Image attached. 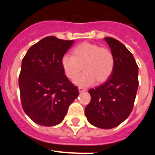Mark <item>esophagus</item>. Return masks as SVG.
Returning a JSON list of instances; mask_svg holds the SVG:
<instances>
[{
	"instance_id": "obj_1",
	"label": "esophagus",
	"mask_w": 155,
	"mask_h": 155,
	"mask_svg": "<svg viewBox=\"0 0 155 155\" xmlns=\"http://www.w3.org/2000/svg\"><path fill=\"white\" fill-rule=\"evenodd\" d=\"M78 91H79V92H82V91H85L86 89L85 88H84V87H78Z\"/></svg>"
}]
</instances>
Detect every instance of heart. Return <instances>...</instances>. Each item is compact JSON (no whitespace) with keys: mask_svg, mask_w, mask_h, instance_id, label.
Instances as JSON below:
<instances>
[{"mask_svg":"<svg viewBox=\"0 0 155 155\" xmlns=\"http://www.w3.org/2000/svg\"><path fill=\"white\" fill-rule=\"evenodd\" d=\"M113 53L106 47H101L96 43L84 42L74 48L72 56L64 55L61 58V67L67 78L74 80L81 85H90L94 83L101 84L110 78L114 69Z\"/></svg>","mask_w":155,"mask_h":155,"instance_id":"obj_1","label":"heart"}]
</instances>
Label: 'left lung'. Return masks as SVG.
Returning <instances> with one entry per match:
<instances>
[{"instance_id": "8db88e82", "label": "left lung", "mask_w": 155, "mask_h": 155, "mask_svg": "<svg viewBox=\"0 0 155 155\" xmlns=\"http://www.w3.org/2000/svg\"><path fill=\"white\" fill-rule=\"evenodd\" d=\"M115 59L112 75L105 83L88 91L91 102L84 113L91 125L112 129L120 125L132 112L138 88V66L132 53L123 43L104 38Z\"/></svg>"}]
</instances>
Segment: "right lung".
Here are the masks:
<instances>
[{
    "mask_svg": "<svg viewBox=\"0 0 155 155\" xmlns=\"http://www.w3.org/2000/svg\"><path fill=\"white\" fill-rule=\"evenodd\" d=\"M74 42L47 36L31 46L23 58L18 78L21 105L39 125L61 124L78 96V87L68 80L61 67V58Z\"/></svg>",
    "mask_w": 155,
    "mask_h": 155,
    "instance_id": "1",
    "label": "right lung"
}]
</instances>
